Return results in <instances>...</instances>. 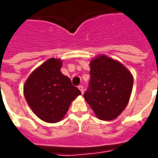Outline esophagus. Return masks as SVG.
<instances>
[{"mask_svg":"<svg viewBox=\"0 0 158 158\" xmlns=\"http://www.w3.org/2000/svg\"><path fill=\"white\" fill-rule=\"evenodd\" d=\"M78 88L79 89V91H81V93L83 94V87L82 85H79V87H78Z\"/></svg>","mask_w":158,"mask_h":158,"instance_id":"34e87169","label":"esophagus"}]
</instances>
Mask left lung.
Wrapping results in <instances>:
<instances>
[{"mask_svg": "<svg viewBox=\"0 0 158 158\" xmlns=\"http://www.w3.org/2000/svg\"><path fill=\"white\" fill-rule=\"evenodd\" d=\"M90 68L84 99L99 119L114 120L128 104L133 85L132 74L122 63L106 55L92 59Z\"/></svg>", "mask_w": 158, "mask_h": 158, "instance_id": "left-lung-1", "label": "left lung"}]
</instances>
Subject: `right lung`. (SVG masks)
<instances>
[{
	"mask_svg": "<svg viewBox=\"0 0 158 158\" xmlns=\"http://www.w3.org/2000/svg\"><path fill=\"white\" fill-rule=\"evenodd\" d=\"M61 59L46 61L34 70L24 85V95L34 114L48 123L60 121L68 111L71 102L81 95L60 69Z\"/></svg>",
	"mask_w": 158,
	"mask_h": 158,
	"instance_id": "add662e5",
	"label": "right lung"
}]
</instances>
